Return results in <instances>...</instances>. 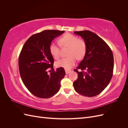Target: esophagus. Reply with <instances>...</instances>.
<instances>
[{
	"mask_svg": "<svg viewBox=\"0 0 128 128\" xmlns=\"http://www.w3.org/2000/svg\"><path fill=\"white\" fill-rule=\"evenodd\" d=\"M70 72H71L70 70H68V69H65V72H66V74H69Z\"/></svg>",
	"mask_w": 128,
	"mask_h": 128,
	"instance_id": "34e87169",
	"label": "esophagus"
}]
</instances>
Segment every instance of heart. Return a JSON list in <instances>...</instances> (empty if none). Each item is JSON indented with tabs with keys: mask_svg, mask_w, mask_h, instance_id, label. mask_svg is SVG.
Listing matches in <instances>:
<instances>
[{
	"mask_svg": "<svg viewBox=\"0 0 128 128\" xmlns=\"http://www.w3.org/2000/svg\"><path fill=\"white\" fill-rule=\"evenodd\" d=\"M58 43L62 48H68L66 55L68 56L56 61L57 67H64L69 69L75 64L76 59L82 60L86 53L87 46L83 40L78 38L76 36L70 33H67L58 39ZM50 52L55 59L60 58V49L58 45L52 43L49 47Z\"/></svg>",
	"mask_w": 128,
	"mask_h": 128,
	"instance_id": "obj_1",
	"label": "heart"
}]
</instances>
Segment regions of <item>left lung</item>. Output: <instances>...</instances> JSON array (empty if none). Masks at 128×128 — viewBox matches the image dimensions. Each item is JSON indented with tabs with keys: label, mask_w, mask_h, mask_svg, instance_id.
<instances>
[{
	"label": "left lung",
	"mask_w": 128,
	"mask_h": 128,
	"mask_svg": "<svg viewBox=\"0 0 128 128\" xmlns=\"http://www.w3.org/2000/svg\"><path fill=\"white\" fill-rule=\"evenodd\" d=\"M74 34L83 38L87 50L84 59L74 69L78 78L73 83L74 88L81 95L94 96L107 87L113 76V53L105 42L90 31L74 32Z\"/></svg>",
	"instance_id": "8db88e82"
}]
</instances>
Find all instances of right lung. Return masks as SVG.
<instances>
[{"label": "right lung", "instance_id": "obj_1", "mask_svg": "<svg viewBox=\"0 0 128 128\" xmlns=\"http://www.w3.org/2000/svg\"><path fill=\"white\" fill-rule=\"evenodd\" d=\"M64 32L46 30L34 34L21 50L18 68L22 80L27 89L38 98H50L60 90L65 71L62 67L54 70V59L49 47L52 41ZM50 68L52 72L48 73L47 70Z\"/></svg>", "mask_w": 128, "mask_h": 128}]
</instances>
